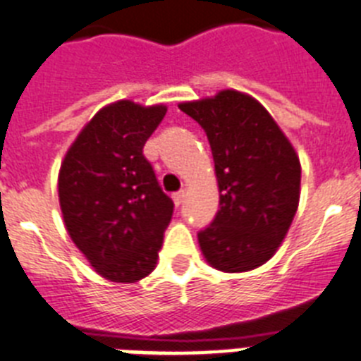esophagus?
Returning <instances> with one entry per match:
<instances>
[{"label": "esophagus", "instance_id": "obj_1", "mask_svg": "<svg viewBox=\"0 0 361 361\" xmlns=\"http://www.w3.org/2000/svg\"><path fill=\"white\" fill-rule=\"evenodd\" d=\"M184 197H186V191H184V190H180V191H177V193H173L175 206H180V204L184 202Z\"/></svg>", "mask_w": 361, "mask_h": 361}]
</instances>
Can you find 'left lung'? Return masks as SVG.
<instances>
[{"label":"left lung","mask_w":361,"mask_h":361,"mask_svg":"<svg viewBox=\"0 0 361 361\" xmlns=\"http://www.w3.org/2000/svg\"><path fill=\"white\" fill-rule=\"evenodd\" d=\"M208 135L220 209L199 233L212 267L244 273L266 264L286 238L300 200V159L269 111L244 92L180 103Z\"/></svg>","instance_id":"obj_1"}]
</instances>
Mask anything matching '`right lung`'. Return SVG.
<instances>
[{"instance_id":"right-lung-1","label":"right lung","mask_w":361,"mask_h":361,"mask_svg":"<svg viewBox=\"0 0 361 361\" xmlns=\"http://www.w3.org/2000/svg\"><path fill=\"white\" fill-rule=\"evenodd\" d=\"M164 104L128 99L92 117L61 162L57 191L66 231L103 279L133 283L155 269L173 215L142 155L166 116Z\"/></svg>"}]
</instances>
